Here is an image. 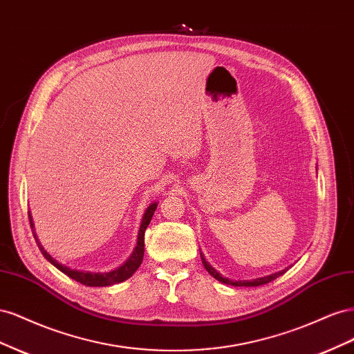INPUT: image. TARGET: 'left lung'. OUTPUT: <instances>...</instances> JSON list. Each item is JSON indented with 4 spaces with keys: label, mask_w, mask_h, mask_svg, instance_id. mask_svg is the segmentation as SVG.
<instances>
[{
    "label": "left lung",
    "mask_w": 354,
    "mask_h": 354,
    "mask_svg": "<svg viewBox=\"0 0 354 354\" xmlns=\"http://www.w3.org/2000/svg\"><path fill=\"white\" fill-rule=\"evenodd\" d=\"M201 259H202V264H203V267H205L207 272H208L212 277H216V279H217L218 282H223V283H226V285H233V286H260V285H264V283H269V282L274 281L276 277L282 276V274L288 270V269H283V270H281V272L272 273V274H269V276L257 277V279H252V281H232V279H229V277H224V276H221L216 269H214V267H212V266H211L205 259H203L202 252H201Z\"/></svg>",
    "instance_id": "obj_1"
}]
</instances>
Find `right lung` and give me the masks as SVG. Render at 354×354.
<instances>
[{
	"instance_id": "obj_1",
	"label": "right lung",
	"mask_w": 354,
	"mask_h": 354,
	"mask_svg": "<svg viewBox=\"0 0 354 354\" xmlns=\"http://www.w3.org/2000/svg\"><path fill=\"white\" fill-rule=\"evenodd\" d=\"M158 207V202L151 203V205L147 207V209L143 214V218H142V224H140V229H138V236H137V245L133 251V254L128 257V260L121 264L120 267H116L115 270L111 272H88V270H77V269H71V267L65 266L59 263L57 260L53 259V257L44 250V246L41 245V242L37 238V233L34 229V221H32V216L29 212V221H30V227H32V233H34V238L38 243V248L41 250L42 255L46 257V259L55 266L57 269L65 273L66 276H69L71 279L77 281L82 285H87V286H111L115 283H120L127 281L128 277H131L134 274V272L140 267L142 261H143V255H145V232L149 226V223H151L152 217H153V212Z\"/></svg>"
}]
</instances>
